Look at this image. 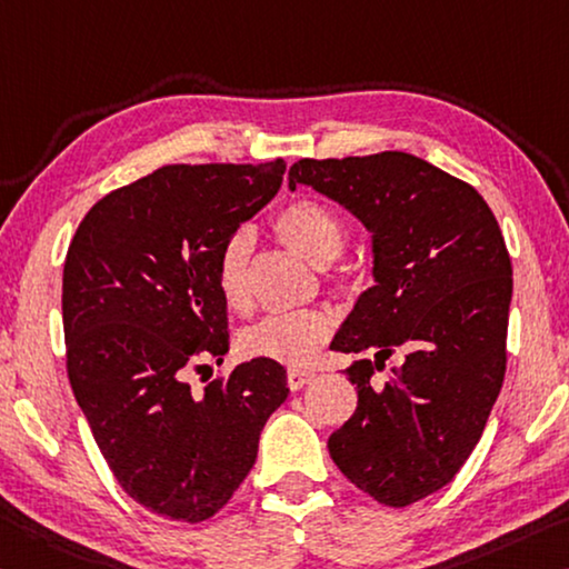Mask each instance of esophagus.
<instances>
[{
    "mask_svg": "<svg viewBox=\"0 0 569 569\" xmlns=\"http://www.w3.org/2000/svg\"><path fill=\"white\" fill-rule=\"evenodd\" d=\"M313 380V372H309V369H288V387L291 390H301V387H306Z\"/></svg>",
    "mask_w": 569,
    "mask_h": 569,
    "instance_id": "34e87169",
    "label": "esophagus"
}]
</instances>
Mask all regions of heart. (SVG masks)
<instances>
[{"mask_svg": "<svg viewBox=\"0 0 569 569\" xmlns=\"http://www.w3.org/2000/svg\"><path fill=\"white\" fill-rule=\"evenodd\" d=\"M276 230L299 256L313 266H329L347 246V230L337 212L317 200H296L283 207L276 218ZM250 236L240 230L218 252L214 283L222 301L232 311L248 309L250 303ZM333 321L327 309L278 311L263 317L240 333V349L248 357L273 359V362L301 367L309 365L317 351L331 337Z\"/></svg>", "mask_w": 569, "mask_h": 569, "instance_id": "heart-1", "label": "heart"}]
</instances>
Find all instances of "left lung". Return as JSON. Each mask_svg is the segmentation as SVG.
Listing matches in <instances>:
<instances>
[{
    "label": "left lung",
    "instance_id": "1",
    "mask_svg": "<svg viewBox=\"0 0 569 569\" xmlns=\"http://www.w3.org/2000/svg\"><path fill=\"white\" fill-rule=\"evenodd\" d=\"M309 184L372 232L375 286L331 341L357 410L331 432L347 479L385 507L443 489L479 443L503 372L511 260L491 207L471 184L405 151L301 159ZM395 350L403 365L380 378Z\"/></svg>",
    "mask_w": 569,
    "mask_h": 569
}]
</instances>
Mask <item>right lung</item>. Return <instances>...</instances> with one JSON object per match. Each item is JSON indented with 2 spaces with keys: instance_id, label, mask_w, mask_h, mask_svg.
I'll list each match as a JSON object with an SVG mask.
<instances>
[{
  "instance_id": "add662e5",
  "label": "right lung",
  "mask_w": 569,
  "mask_h": 569,
  "mask_svg": "<svg viewBox=\"0 0 569 569\" xmlns=\"http://www.w3.org/2000/svg\"><path fill=\"white\" fill-rule=\"evenodd\" d=\"M286 161L169 164L98 200L62 268L68 377L121 489L197 525L246 481L286 369L250 359L202 392L187 377L228 355L218 252L273 200Z\"/></svg>"
}]
</instances>
